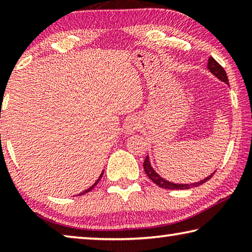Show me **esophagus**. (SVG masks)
Masks as SVG:
<instances>
[{"label": "esophagus", "mask_w": 252, "mask_h": 252, "mask_svg": "<svg viewBox=\"0 0 252 252\" xmlns=\"http://www.w3.org/2000/svg\"><path fill=\"white\" fill-rule=\"evenodd\" d=\"M141 127V123H140L139 119L135 117L127 118L125 122V130L126 134H132L138 131Z\"/></svg>", "instance_id": "obj_1"}]
</instances>
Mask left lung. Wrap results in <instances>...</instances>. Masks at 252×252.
I'll return each mask as SVG.
<instances>
[{
  "mask_svg": "<svg viewBox=\"0 0 252 252\" xmlns=\"http://www.w3.org/2000/svg\"><path fill=\"white\" fill-rule=\"evenodd\" d=\"M208 70H210L212 74H215L219 80L223 81V82H225L229 85V80H228V76H227V73H225L224 69L212 57L209 58ZM143 168H144V171H146V173H147V176L151 179L153 183H156L158 187L164 188V189H169V190H185V189H190V188L199 187V186H201L202 183L207 182L209 179H211V177L215 174V172H213L206 179H203V180L195 182V183H191V185H188V183L187 185H179V183H172L170 181L164 180L163 178H161L159 174H158L155 170L152 169L151 164H150V160H149L148 156L146 158V160H144V162H143Z\"/></svg>",
  "mask_w": 252,
  "mask_h": 252,
  "instance_id": "left-lung-1",
  "label": "left lung"
}]
</instances>
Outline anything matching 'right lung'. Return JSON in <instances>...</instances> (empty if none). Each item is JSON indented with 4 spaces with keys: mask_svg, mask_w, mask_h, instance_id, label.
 I'll list each match as a JSON object with an SVG mask.
<instances>
[{
    "mask_svg": "<svg viewBox=\"0 0 252 252\" xmlns=\"http://www.w3.org/2000/svg\"><path fill=\"white\" fill-rule=\"evenodd\" d=\"M102 176H103V172H102L101 174H100V177H99V179H97V180L94 182V185H92L90 188H89V189H87V190H85V191H83V192H81L79 195H82V194H84V193H88V192H90V191L93 189V188H94L96 185H97V182H99L100 181V179L102 178Z\"/></svg>",
    "mask_w": 252,
    "mask_h": 252,
    "instance_id": "1",
    "label": "right lung"
}]
</instances>
